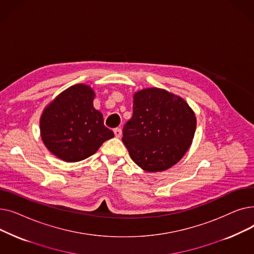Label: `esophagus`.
I'll return each mask as SVG.
<instances>
[{
  "label": "esophagus",
  "mask_w": 254,
  "mask_h": 254,
  "mask_svg": "<svg viewBox=\"0 0 254 254\" xmlns=\"http://www.w3.org/2000/svg\"><path fill=\"white\" fill-rule=\"evenodd\" d=\"M113 131H114V135H115L116 138H120V137H122V135H123V129L120 128V127L114 128Z\"/></svg>",
  "instance_id": "obj_1"
}]
</instances>
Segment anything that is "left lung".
Segmentation results:
<instances>
[{
    "instance_id": "obj_1",
    "label": "left lung",
    "mask_w": 254,
    "mask_h": 254,
    "mask_svg": "<svg viewBox=\"0 0 254 254\" xmlns=\"http://www.w3.org/2000/svg\"><path fill=\"white\" fill-rule=\"evenodd\" d=\"M132 103V116L123 129L132 161L147 172L174 166L193 139V111L182 98L159 88L136 92Z\"/></svg>"
}]
</instances>
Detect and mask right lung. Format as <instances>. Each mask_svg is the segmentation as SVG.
I'll return each mask as SVG.
<instances>
[{"label": "right lung", "instance_id": "1", "mask_svg": "<svg viewBox=\"0 0 254 254\" xmlns=\"http://www.w3.org/2000/svg\"><path fill=\"white\" fill-rule=\"evenodd\" d=\"M95 92L84 84L63 91L43 111L41 137L48 150L64 162L82 161L114 137L104 126L103 114L93 108Z\"/></svg>", "mask_w": 254, "mask_h": 254}]
</instances>
